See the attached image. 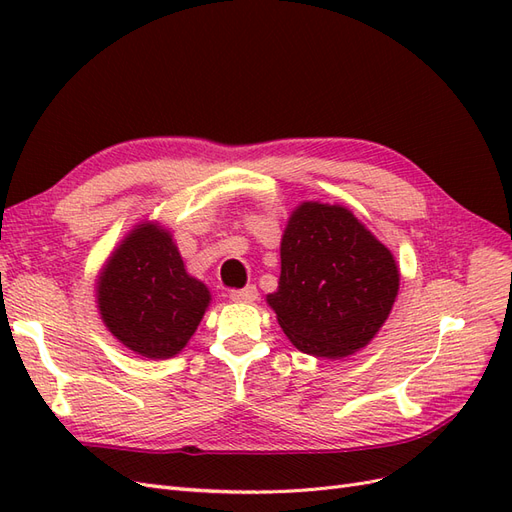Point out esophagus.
Returning <instances> with one entry per match:
<instances>
[{"label": "esophagus", "instance_id": "obj_1", "mask_svg": "<svg viewBox=\"0 0 512 512\" xmlns=\"http://www.w3.org/2000/svg\"><path fill=\"white\" fill-rule=\"evenodd\" d=\"M228 297L235 303H254L258 299V288L254 284H250V286L239 288V290H230Z\"/></svg>", "mask_w": 512, "mask_h": 512}]
</instances>
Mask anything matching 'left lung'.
<instances>
[{"instance_id": "8db88e82", "label": "left lung", "mask_w": 512, "mask_h": 512, "mask_svg": "<svg viewBox=\"0 0 512 512\" xmlns=\"http://www.w3.org/2000/svg\"><path fill=\"white\" fill-rule=\"evenodd\" d=\"M282 273L267 294L282 331L324 359L365 348L389 318L399 290L386 245L342 205L301 203L282 237Z\"/></svg>"}]
</instances>
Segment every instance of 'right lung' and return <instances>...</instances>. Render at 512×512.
I'll return each instance as SVG.
<instances>
[{
	"label": "right lung",
	"instance_id": "right-lung-1",
	"mask_svg": "<svg viewBox=\"0 0 512 512\" xmlns=\"http://www.w3.org/2000/svg\"><path fill=\"white\" fill-rule=\"evenodd\" d=\"M100 316L119 342L147 359H170L190 342L211 303L185 271L173 235L156 222L128 232L96 284Z\"/></svg>",
	"mask_w": 512,
	"mask_h": 512
}]
</instances>
